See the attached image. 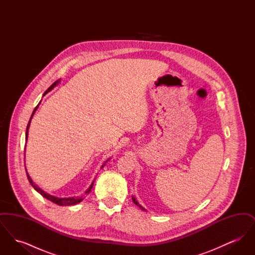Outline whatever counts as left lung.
<instances>
[{"instance_id": "obj_1", "label": "left lung", "mask_w": 255, "mask_h": 255, "mask_svg": "<svg viewBox=\"0 0 255 255\" xmlns=\"http://www.w3.org/2000/svg\"><path fill=\"white\" fill-rule=\"evenodd\" d=\"M132 200H133V204H134V205H136V206H138V207H139L141 210H144V211H146L145 208H144L143 206H140V205L137 203V201L135 200V198H134L133 196H132Z\"/></svg>"}]
</instances>
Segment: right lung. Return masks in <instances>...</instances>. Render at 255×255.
<instances>
[{
    "label": "right lung",
    "instance_id": "1",
    "mask_svg": "<svg viewBox=\"0 0 255 255\" xmlns=\"http://www.w3.org/2000/svg\"><path fill=\"white\" fill-rule=\"evenodd\" d=\"M61 79H58V80H56L52 85L49 87V89L44 93V95H43V97L44 96H46L49 92H50L54 87H56V86L58 85L59 83H60ZM40 103H41V101L39 102V104L37 105L36 107H35V109L33 110V112H32V115H31V117H30V120H29V122L27 123V126H26V131H25V140H27V136H28V129H29V126H30V122H31V120H32V118H33V116H34V114H35V112H36L37 109H38V107H39V105H40ZM24 149H25V147H24ZM109 159H107L103 164H102V166H101V168H103L104 166H105V164L109 161ZM25 167V166H24ZM25 172H26V176H27V180H28V182L29 183L31 184V186L36 190L37 192L39 193V194L42 195L44 198H46V199H48L49 200L50 202H52V203H54V204H56V205H58V206H73V205H76V204H78V203H80V202H82V200H83V198L82 197H69V198H58V197H55V196H52V195H49L47 193V192H45L44 190H42L37 184H35L33 181H32V179L30 178V176L28 175V173H27V171H26V168H25ZM94 182H92V184H91V186L87 189V191H86V193H90L91 192V190H92V188H93V185H94Z\"/></svg>",
    "mask_w": 255,
    "mask_h": 255
}]
</instances>
